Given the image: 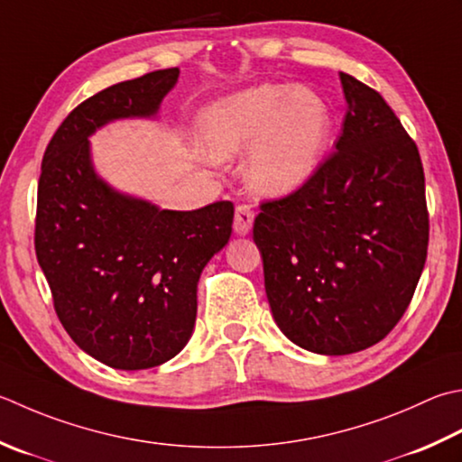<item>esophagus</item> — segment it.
Here are the masks:
<instances>
[{"mask_svg": "<svg viewBox=\"0 0 462 462\" xmlns=\"http://www.w3.org/2000/svg\"><path fill=\"white\" fill-rule=\"evenodd\" d=\"M252 222H254V212L250 210V206L238 204L236 214H234V230H236V234H240V236L248 234L252 230Z\"/></svg>", "mask_w": 462, "mask_h": 462, "instance_id": "esophagus-1", "label": "esophagus"}]
</instances>
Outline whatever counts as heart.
<instances>
[{"instance_id": "1", "label": "heart", "mask_w": 462, "mask_h": 462, "mask_svg": "<svg viewBox=\"0 0 462 462\" xmlns=\"http://www.w3.org/2000/svg\"><path fill=\"white\" fill-rule=\"evenodd\" d=\"M332 130V112L314 89L262 84L244 89L202 116V140L212 156L250 153L246 178L256 192L286 196L319 170Z\"/></svg>"}]
</instances>
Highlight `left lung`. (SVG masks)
Returning <instances> with one entry per match:
<instances>
[{
	"instance_id": "obj_1",
	"label": "left lung",
	"mask_w": 462,
	"mask_h": 462,
	"mask_svg": "<svg viewBox=\"0 0 462 462\" xmlns=\"http://www.w3.org/2000/svg\"><path fill=\"white\" fill-rule=\"evenodd\" d=\"M337 150L296 192L260 204L254 242L278 328L316 355L381 342L409 309L429 248L417 143L376 89L340 71Z\"/></svg>"
}]
</instances>
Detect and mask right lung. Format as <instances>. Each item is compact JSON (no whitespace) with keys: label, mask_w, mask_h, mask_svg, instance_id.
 <instances>
[{"label":"right lung","mask_w":462,"mask_h":462,"mask_svg":"<svg viewBox=\"0 0 462 462\" xmlns=\"http://www.w3.org/2000/svg\"><path fill=\"white\" fill-rule=\"evenodd\" d=\"M178 68L120 81L88 97L42 160L35 254L53 309L76 345L117 370L174 358L192 337L204 266L230 240L234 204L160 210L96 174L88 138L107 122L152 117Z\"/></svg>","instance_id":"right-lung-1"}]
</instances>
